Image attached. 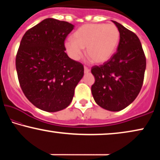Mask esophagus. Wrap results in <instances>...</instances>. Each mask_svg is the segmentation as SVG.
<instances>
[{"label": "esophagus", "instance_id": "1", "mask_svg": "<svg viewBox=\"0 0 160 160\" xmlns=\"http://www.w3.org/2000/svg\"><path fill=\"white\" fill-rule=\"evenodd\" d=\"M89 69L87 67L84 66V73H89Z\"/></svg>", "mask_w": 160, "mask_h": 160}]
</instances>
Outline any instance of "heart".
I'll list each match as a JSON object with an SVG mask.
<instances>
[{
	"instance_id": "b5f03b06",
	"label": "heart",
	"mask_w": 160,
	"mask_h": 160,
	"mask_svg": "<svg viewBox=\"0 0 160 160\" xmlns=\"http://www.w3.org/2000/svg\"><path fill=\"white\" fill-rule=\"evenodd\" d=\"M65 42L70 57L79 60L82 49L86 48V55L92 62L102 63L108 61L119 43L120 32L113 24H86L80 27Z\"/></svg>"
}]
</instances>
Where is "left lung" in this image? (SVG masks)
I'll return each mask as SVG.
<instances>
[{
    "label": "left lung",
    "instance_id": "obj_1",
    "mask_svg": "<svg viewBox=\"0 0 160 160\" xmlns=\"http://www.w3.org/2000/svg\"><path fill=\"white\" fill-rule=\"evenodd\" d=\"M112 22L120 32L117 52L102 65L92 68L95 81L91 90L98 106L119 111L132 103L141 91L146 60L138 37L121 24Z\"/></svg>",
    "mask_w": 160,
    "mask_h": 160
}]
</instances>
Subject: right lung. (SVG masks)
<instances>
[{"mask_svg": "<svg viewBox=\"0 0 160 160\" xmlns=\"http://www.w3.org/2000/svg\"><path fill=\"white\" fill-rule=\"evenodd\" d=\"M74 25L53 18L43 19L22 38L16 69L22 90L37 108L56 112L67 108L84 76L82 63L65 51V40Z\"/></svg>", "mask_w": 160, "mask_h": 160, "instance_id": "right-lung-1", "label": "right lung"}]
</instances>
